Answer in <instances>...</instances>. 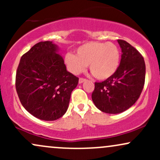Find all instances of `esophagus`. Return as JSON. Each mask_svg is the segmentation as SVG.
Returning a JSON list of instances; mask_svg holds the SVG:
<instances>
[{
    "mask_svg": "<svg viewBox=\"0 0 160 160\" xmlns=\"http://www.w3.org/2000/svg\"><path fill=\"white\" fill-rule=\"evenodd\" d=\"M84 81H86V79L82 78H80V79H79V83H82Z\"/></svg>",
    "mask_w": 160,
    "mask_h": 160,
    "instance_id": "34e87169",
    "label": "esophagus"
}]
</instances>
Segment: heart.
Listing matches in <instances>:
<instances>
[{"label":"heart","instance_id":"heart-1","mask_svg":"<svg viewBox=\"0 0 160 160\" xmlns=\"http://www.w3.org/2000/svg\"><path fill=\"white\" fill-rule=\"evenodd\" d=\"M120 53L113 43L91 42L80 46L76 55L67 53L65 62L68 69L74 74L83 72L89 65L92 74L98 80L109 78L119 67Z\"/></svg>","mask_w":160,"mask_h":160}]
</instances>
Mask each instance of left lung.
<instances>
[{"mask_svg": "<svg viewBox=\"0 0 160 160\" xmlns=\"http://www.w3.org/2000/svg\"><path fill=\"white\" fill-rule=\"evenodd\" d=\"M122 49L120 64L116 72L101 82H95L92 99L106 113H122L136 102L144 86L145 67L143 56L123 40H117Z\"/></svg>", "mask_w": 160, "mask_h": 160, "instance_id": "obj_1", "label": "left lung"}]
</instances>
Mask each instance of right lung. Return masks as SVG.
<instances>
[{"mask_svg": "<svg viewBox=\"0 0 160 160\" xmlns=\"http://www.w3.org/2000/svg\"><path fill=\"white\" fill-rule=\"evenodd\" d=\"M52 41L33 46L22 56L16 75L20 102L31 114L52 121L67 111L79 78L66 70L64 60Z\"/></svg>", "mask_w": 160, "mask_h": 160, "instance_id": "1", "label": "right lung"}]
</instances>
